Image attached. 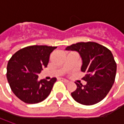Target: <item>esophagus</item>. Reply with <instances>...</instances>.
I'll return each mask as SVG.
<instances>
[{
	"instance_id": "1",
	"label": "esophagus",
	"mask_w": 124,
	"mask_h": 124,
	"mask_svg": "<svg viewBox=\"0 0 124 124\" xmlns=\"http://www.w3.org/2000/svg\"><path fill=\"white\" fill-rule=\"evenodd\" d=\"M59 79L60 81H63V82H66V83H68V82H69V81H68V80L64 79V78H59Z\"/></svg>"
}]
</instances>
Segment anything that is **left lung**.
Returning a JSON list of instances; mask_svg holds the SVG:
<instances>
[{
  "mask_svg": "<svg viewBox=\"0 0 124 124\" xmlns=\"http://www.w3.org/2000/svg\"><path fill=\"white\" fill-rule=\"evenodd\" d=\"M78 52L82 60L81 70L85 85L75 83L77 88L71 93L77 102L85 106L96 104L103 100L115 82L117 64L112 52L104 46L94 42H81L65 48Z\"/></svg>",
  "mask_w": 124,
  "mask_h": 124,
  "instance_id": "8db88e82",
  "label": "left lung"
}]
</instances>
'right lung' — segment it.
<instances>
[{"mask_svg":"<svg viewBox=\"0 0 124 124\" xmlns=\"http://www.w3.org/2000/svg\"><path fill=\"white\" fill-rule=\"evenodd\" d=\"M56 47L31 45L18 50L9 59L7 79L12 92L27 103H37L49 96L56 81L38 80L43 68H47L50 55Z\"/></svg>","mask_w":124,"mask_h":124,"instance_id":"obj_1","label":"right lung"}]
</instances>
